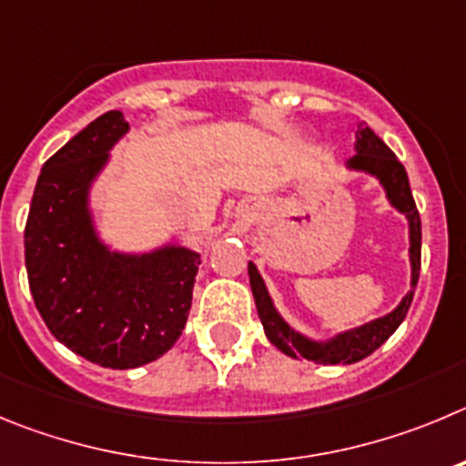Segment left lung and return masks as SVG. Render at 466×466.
Masks as SVG:
<instances>
[{"label": "left lung", "instance_id": "obj_1", "mask_svg": "<svg viewBox=\"0 0 466 466\" xmlns=\"http://www.w3.org/2000/svg\"><path fill=\"white\" fill-rule=\"evenodd\" d=\"M355 137H358V141H355L358 155H353V157L346 162L348 169L367 171V174L376 176L380 181V186L385 187V195H388L390 204L409 218L410 290L406 292V297L400 301V306H397L395 311L388 313V316L376 318V320L367 322V325L348 329V332L343 334H337V337L329 339V341H311V339H306L301 337L299 332H295V329L279 316V311L274 309V301H271L269 292H267V285H264L262 276H259L258 267H255L253 262H248L250 288H253L255 306H258V316L259 320H262L264 334H267V339L279 348L280 353L290 355V358L295 360L304 358L318 364H353L364 360L367 355H371L376 348L383 346V343L395 334V329L406 318L410 301H413V290H416L418 285V276H420V213H418L413 195H410L409 176H406L404 165H401V162L397 160V155L383 144V139H379V137H376L369 127H364V125H360Z\"/></svg>", "mask_w": 466, "mask_h": 466}]
</instances>
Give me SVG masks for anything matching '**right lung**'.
<instances>
[{
    "label": "right lung",
    "mask_w": 466,
    "mask_h": 466,
    "mask_svg": "<svg viewBox=\"0 0 466 466\" xmlns=\"http://www.w3.org/2000/svg\"><path fill=\"white\" fill-rule=\"evenodd\" d=\"M127 129L123 113L108 111L66 141L41 169L25 225L29 290L46 327L108 369L148 364L178 341L202 264L183 246L123 255L99 241L87 195Z\"/></svg>",
    "instance_id": "1"
}]
</instances>
